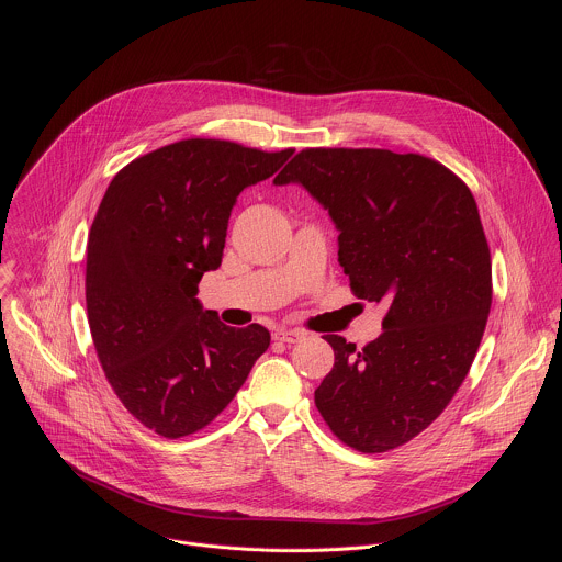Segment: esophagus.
<instances>
[{
	"label": "esophagus",
	"mask_w": 562,
	"mask_h": 562,
	"mask_svg": "<svg viewBox=\"0 0 562 562\" xmlns=\"http://www.w3.org/2000/svg\"><path fill=\"white\" fill-rule=\"evenodd\" d=\"M273 338H276L278 342L295 345V342H302V340L306 338V334H304V331H300V329H278V331L273 334Z\"/></svg>",
	"instance_id": "esophagus-1"
}]
</instances>
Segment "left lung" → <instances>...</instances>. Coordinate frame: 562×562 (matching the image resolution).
Instances as JSON below:
<instances>
[{"label":"left lung","instance_id":"8db88e82","mask_svg":"<svg viewBox=\"0 0 562 562\" xmlns=\"http://www.w3.org/2000/svg\"><path fill=\"white\" fill-rule=\"evenodd\" d=\"M273 182L302 184L329 211L353 293L386 306L384 331L360 351L325 336L336 362L315 389L319 416L362 453L409 442L451 403L492 308L469 187L431 157L386 148H304Z\"/></svg>","mask_w":562,"mask_h":562}]
</instances>
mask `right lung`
Here are the masks:
<instances>
[{
	"label": "right lung",
	"mask_w": 562,
	"mask_h": 562,
	"mask_svg": "<svg viewBox=\"0 0 562 562\" xmlns=\"http://www.w3.org/2000/svg\"><path fill=\"white\" fill-rule=\"evenodd\" d=\"M293 148L191 137L150 150L109 184L87 247V311L109 384L162 438L213 423L269 349L262 325L233 329L198 284L222 265L231 209Z\"/></svg>",
	"instance_id": "obj_1"
}]
</instances>
